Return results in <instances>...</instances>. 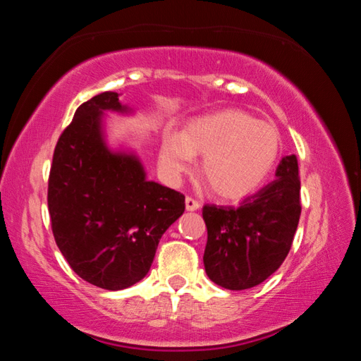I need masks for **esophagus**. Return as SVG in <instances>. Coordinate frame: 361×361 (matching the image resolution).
<instances>
[{
  "label": "esophagus",
  "mask_w": 361,
  "mask_h": 361,
  "mask_svg": "<svg viewBox=\"0 0 361 361\" xmlns=\"http://www.w3.org/2000/svg\"><path fill=\"white\" fill-rule=\"evenodd\" d=\"M199 207H200L199 200H195V199H192V197H186V210H188V212L197 210Z\"/></svg>",
  "instance_id": "34e87169"
}]
</instances>
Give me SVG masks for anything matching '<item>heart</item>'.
I'll list each match as a JSON object with an SVG mask.
<instances>
[{"mask_svg":"<svg viewBox=\"0 0 361 361\" xmlns=\"http://www.w3.org/2000/svg\"><path fill=\"white\" fill-rule=\"evenodd\" d=\"M282 149L271 122L239 109H224L189 122L162 140L159 162L170 180L191 170L194 154L202 156L200 172L210 191L224 199L243 197L272 172Z\"/></svg>","mask_w":361,"mask_h":361,"instance_id":"obj_1","label":"heart"}]
</instances>
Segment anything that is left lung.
<instances>
[{
    "mask_svg": "<svg viewBox=\"0 0 361 361\" xmlns=\"http://www.w3.org/2000/svg\"><path fill=\"white\" fill-rule=\"evenodd\" d=\"M298 159L285 156L276 180L248 195L237 207L202 209L207 226L205 272L228 290L259 285L282 266L301 216Z\"/></svg>",
    "mask_w": 361,
    "mask_h": 361,
    "instance_id": "1",
    "label": "left lung"
}]
</instances>
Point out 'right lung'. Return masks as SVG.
<instances>
[{"label": "right lung", "instance_id": "right-lung-1", "mask_svg": "<svg viewBox=\"0 0 361 361\" xmlns=\"http://www.w3.org/2000/svg\"><path fill=\"white\" fill-rule=\"evenodd\" d=\"M129 113L116 92L92 97L60 135L49 173L54 239L85 282L124 290L140 282L159 240L185 212V195L146 180L133 152L111 151L102 116Z\"/></svg>", "mask_w": 361, "mask_h": 361}]
</instances>
